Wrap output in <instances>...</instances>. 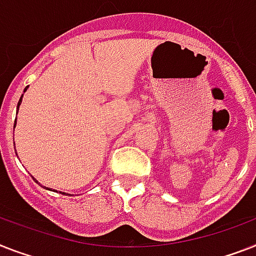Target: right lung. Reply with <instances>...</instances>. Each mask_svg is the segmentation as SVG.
<instances>
[{"mask_svg":"<svg viewBox=\"0 0 256 256\" xmlns=\"http://www.w3.org/2000/svg\"><path fill=\"white\" fill-rule=\"evenodd\" d=\"M27 88H28V86H26V88H24V90H26ZM22 96H24V94H22ZM20 102H22V97H20V102H18V109H20ZM14 128H16V124H14ZM34 180H35V178H34ZM35 182H36V180H35ZM63 194H64V193H63Z\"/></svg>","mask_w":256,"mask_h":256,"instance_id":"1","label":"right lung"}]
</instances>
